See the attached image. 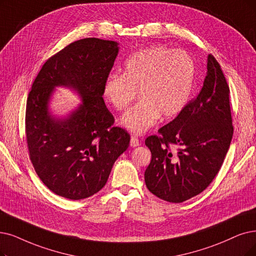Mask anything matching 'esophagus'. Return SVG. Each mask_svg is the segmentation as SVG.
I'll use <instances>...</instances> for the list:
<instances>
[{
	"instance_id": "34e87169",
	"label": "esophagus",
	"mask_w": 256,
	"mask_h": 256,
	"mask_svg": "<svg viewBox=\"0 0 256 256\" xmlns=\"http://www.w3.org/2000/svg\"><path fill=\"white\" fill-rule=\"evenodd\" d=\"M138 145H140V140L136 136H132L131 138H130V146L131 147H138Z\"/></svg>"
}]
</instances>
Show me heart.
Masks as SVG:
<instances>
[{
  "label": "heart",
  "instance_id": "obj_1",
  "mask_svg": "<svg viewBox=\"0 0 256 256\" xmlns=\"http://www.w3.org/2000/svg\"><path fill=\"white\" fill-rule=\"evenodd\" d=\"M194 76V65L182 50L151 46L129 56L122 74H110L104 98L116 110H124L136 96L140 102L120 120V126L142 134L160 116L172 118L186 106Z\"/></svg>",
  "mask_w": 256,
  "mask_h": 256
}]
</instances>
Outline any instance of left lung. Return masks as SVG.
Masks as SVG:
<instances>
[{
    "label": "left lung",
    "instance_id": "8db88e82",
    "mask_svg": "<svg viewBox=\"0 0 256 256\" xmlns=\"http://www.w3.org/2000/svg\"><path fill=\"white\" fill-rule=\"evenodd\" d=\"M230 89L213 56L198 96L180 114L148 136L151 162L145 182L151 193L170 202H182L205 190L216 176L233 136ZM170 144L180 148L172 152Z\"/></svg>",
    "mask_w": 256,
    "mask_h": 256
}]
</instances>
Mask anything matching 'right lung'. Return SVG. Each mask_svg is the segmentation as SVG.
<instances>
[{
    "label": "right lung",
    "mask_w": 256,
    "mask_h": 256,
    "mask_svg": "<svg viewBox=\"0 0 256 256\" xmlns=\"http://www.w3.org/2000/svg\"><path fill=\"white\" fill-rule=\"evenodd\" d=\"M118 54L114 40L87 38L46 60L26 104L29 156L44 185L69 200H83L103 188L130 136L114 127L103 98L104 84ZM74 90L82 104L66 118L50 114L56 86Z\"/></svg>",
    "instance_id": "1"
}]
</instances>
